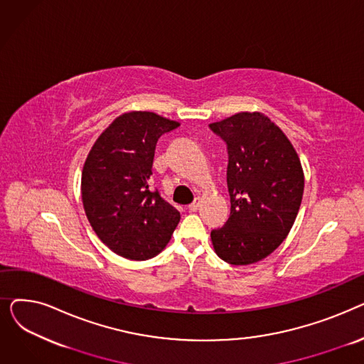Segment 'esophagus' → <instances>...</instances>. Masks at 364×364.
<instances>
[{
	"label": "esophagus",
	"instance_id": "34e87169",
	"mask_svg": "<svg viewBox=\"0 0 364 364\" xmlns=\"http://www.w3.org/2000/svg\"><path fill=\"white\" fill-rule=\"evenodd\" d=\"M200 202H202V200H200V198H195V200H193L192 203H190V205H188V211H193V213H195V211H196V209L199 208Z\"/></svg>",
	"mask_w": 364,
	"mask_h": 364
}]
</instances>
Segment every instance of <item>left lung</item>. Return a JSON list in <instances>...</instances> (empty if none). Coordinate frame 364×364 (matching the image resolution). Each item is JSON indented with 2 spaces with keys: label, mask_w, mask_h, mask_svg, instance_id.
Returning <instances> with one entry per match:
<instances>
[{
  "label": "left lung",
  "mask_w": 364,
  "mask_h": 364,
  "mask_svg": "<svg viewBox=\"0 0 364 364\" xmlns=\"http://www.w3.org/2000/svg\"><path fill=\"white\" fill-rule=\"evenodd\" d=\"M228 149L230 217L211 232L215 254L247 265L269 257L289 235L304 193V171L286 134L261 112L209 124Z\"/></svg>",
  "instance_id": "1"
}]
</instances>
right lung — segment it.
<instances>
[{
	"label": "right lung",
	"mask_w": 364,
	"mask_h": 364,
	"mask_svg": "<svg viewBox=\"0 0 364 364\" xmlns=\"http://www.w3.org/2000/svg\"><path fill=\"white\" fill-rule=\"evenodd\" d=\"M180 122L153 112L119 114L85 159L81 198L95 235L128 259L158 255L171 240L180 213L149 188L158 139Z\"/></svg>",
	"instance_id": "1"
}]
</instances>
